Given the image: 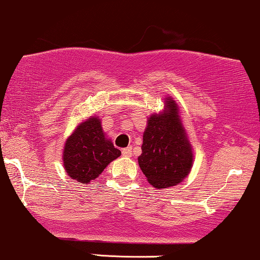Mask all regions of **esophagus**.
<instances>
[{
	"label": "esophagus",
	"instance_id": "1",
	"mask_svg": "<svg viewBox=\"0 0 260 260\" xmlns=\"http://www.w3.org/2000/svg\"><path fill=\"white\" fill-rule=\"evenodd\" d=\"M121 153H123L124 157H131V154H133V148L131 147L124 148L123 151H121Z\"/></svg>",
	"mask_w": 260,
	"mask_h": 260
}]
</instances>
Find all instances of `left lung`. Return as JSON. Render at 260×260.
<instances>
[{
  "mask_svg": "<svg viewBox=\"0 0 260 260\" xmlns=\"http://www.w3.org/2000/svg\"><path fill=\"white\" fill-rule=\"evenodd\" d=\"M141 149L139 166L155 188L178 185L191 172L193 152L172 97L166 99L163 112L148 118Z\"/></svg>",
  "mask_w": 260,
  "mask_h": 260,
  "instance_id": "8db88e82",
  "label": "left lung"
}]
</instances>
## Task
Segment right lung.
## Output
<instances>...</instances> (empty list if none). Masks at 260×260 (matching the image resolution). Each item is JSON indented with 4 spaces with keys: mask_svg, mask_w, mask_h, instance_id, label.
<instances>
[{
    "mask_svg": "<svg viewBox=\"0 0 260 260\" xmlns=\"http://www.w3.org/2000/svg\"><path fill=\"white\" fill-rule=\"evenodd\" d=\"M120 154L106 137L100 118L92 115L79 124L66 141L63 166L70 178L79 184H88Z\"/></svg>",
    "mask_w": 260,
    "mask_h": 260,
    "instance_id": "right-lung-1",
    "label": "right lung"
}]
</instances>
